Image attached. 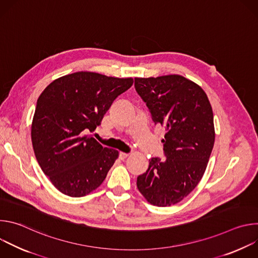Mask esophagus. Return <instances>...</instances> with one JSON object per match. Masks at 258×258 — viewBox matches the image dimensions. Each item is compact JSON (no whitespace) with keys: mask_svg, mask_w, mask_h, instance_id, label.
<instances>
[{"mask_svg":"<svg viewBox=\"0 0 258 258\" xmlns=\"http://www.w3.org/2000/svg\"><path fill=\"white\" fill-rule=\"evenodd\" d=\"M128 156H130L128 153H124V152H120V153H119V158H120L121 160H124V159L127 158Z\"/></svg>","mask_w":258,"mask_h":258,"instance_id":"esophagus-1","label":"esophagus"}]
</instances>
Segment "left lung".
<instances>
[{
    "mask_svg": "<svg viewBox=\"0 0 258 258\" xmlns=\"http://www.w3.org/2000/svg\"><path fill=\"white\" fill-rule=\"evenodd\" d=\"M135 87L154 122L166 130V159L149 160L137 187L150 204L170 206L186 198L205 172L215 139L212 108L200 86L178 75L136 78Z\"/></svg>",
    "mask_w": 258,
    "mask_h": 258,
    "instance_id": "left-lung-1",
    "label": "left lung"
}]
</instances>
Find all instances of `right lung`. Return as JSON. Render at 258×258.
<instances>
[{"mask_svg": "<svg viewBox=\"0 0 258 258\" xmlns=\"http://www.w3.org/2000/svg\"><path fill=\"white\" fill-rule=\"evenodd\" d=\"M132 78L78 71L40 95L31 122L32 148L43 172L62 194L83 197L104 181L119 152L86 135L94 132Z\"/></svg>", "mask_w": 258, "mask_h": 258, "instance_id": "obj_1", "label": "right lung"}]
</instances>
